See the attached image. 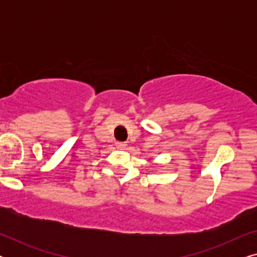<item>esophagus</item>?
Wrapping results in <instances>:
<instances>
[{
  "label": "esophagus",
  "instance_id": "1",
  "mask_svg": "<svg viewBox=\"0 0 257 257\" xmlns=\"http://www.w3.org/2000/svg\"><path fill=\"white\" fill-rule=\"evenodd\" d=\"M115 146H117V149H119V150H124L126 147V143L125 142H117L115 143Z\"/></svg>",
  "mask_w": 257,
  "mask_h": 257
}]
</instances>
